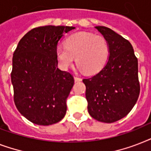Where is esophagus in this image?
Instances as JSON below:
<instances>
[{
	"label": "esophagus",
	"instance_id": "esophagus-1",
	"mask_svg": "<svg viewBox=\"0 0 151 151\" xmlns=\"http://www.w3.org/2000/svg\"><path fill=\"white\" fill-rule=\"evenodd\" d=\"M74 80H75V81H81V78H79V77H74Z\"/></svg>",
	"mask_w": 151,
	"mask_h": 151
}]
</instances>
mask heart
<instances>
[{
	"instance_id": "b5f03b06",
	"label": "heart",
	"mask_w": 151,
	"mask_h": 151,
	"mask_svg": "<svg viewBox=\"0 0 151 151\" xmlns=\"http://www.w3.org/2000/svg\"><path fill=\"white\" fill-rule=\"evenodd\" d=\"M109 45L104 37L88 32H79L68 37L65 47L55 50L59 67L67 70L76 63L84 72L95 73L103 68L109 56Z\"/></svg>"
}]
</instances>
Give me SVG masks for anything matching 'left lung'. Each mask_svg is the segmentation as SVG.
<instances>
[{
  "instance_id": "left-lung-1",
  "label": "left lung",
  "mask_w": 151,
  "mask_h": 151,
  "mask_svg": "<svg viewBox=\"0 0 151 151\" xmlns=\"http://www.w3.org/2000/svg\"><path fill=\"white\" fill-rule=\"evenodd\" d=\"M96 29L107 41L110 55L99 73L83 79L88 110L94 119L112 123L125 117L138 99V59L128 40L108 27Z\"/></svg>"
}]
</instances>
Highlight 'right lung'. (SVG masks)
I'll return each mask as SVG.
<instances>
[{"label":"right lung","instance_id":"obj_1","mask_svg":"<svg viewBox=\"0 0 151 151\" xmlns=\"http://www.w3.org/2000/svg\"><path fill=\"white\" fill-rule=\"evenodd\" d=\"M74 28H34L14 52L11 73L14 102L21 114L34 124H55L66 114V99L74 79L70 73L57 67L55 50L64 33Z\"/></svg>","mask_w":151,"mask_h":151}]
</instances>
